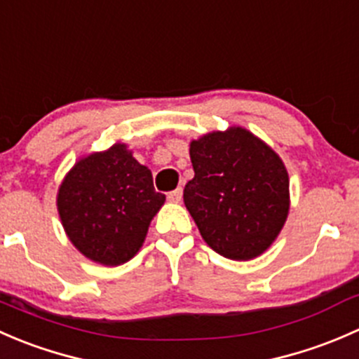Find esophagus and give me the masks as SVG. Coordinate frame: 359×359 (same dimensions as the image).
<instances>
[{"label":"esophagus","mask_w":359,"mask_h":359,"mask_svg":"<svg viewBox=\"0 0 359 359\" xmlns=\"http://www.w3.org/2000/svg\"><path fill=\"white\" fill-rule=\"evenodd\" d=\"M166 198H168L172 203H179L180 200H182V189L179 187V189H175V191H170L168 196Z\"/></svg>","instance_id":"1"}]
</instances>
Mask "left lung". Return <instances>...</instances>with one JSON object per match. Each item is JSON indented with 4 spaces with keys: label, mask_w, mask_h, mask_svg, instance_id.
I'll return each instance as SVG.
<instances>
[{
    "label": "left lung",
    "mask_w": 359,
    "mask_h": 359,
    "mask_svg": "<svg viewBox=\"0 0 359 359\" xmlns=\"http://www.w3.org/2000/svg\"><path fill=\"white\" fill-rule=\"evenodd\" d=\"M189 154L194 177L184 203L206 245L233 260L269 248L290 208L280 156L240 126L193 140Z\"/></svg>",
    "instance_id": "1"
}]
</instances>
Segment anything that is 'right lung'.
I'll return each instance as SVG.
<instances>
[{
  "label": "right lung",
  "instance_id": "add662e5",
  "mask_svg": "<svg viewBox=\"0 0 359 359\" xmlns=\"http://www.w3.org/2000/svg\"><path fill=\"white\" fill-rule=\"evenodd\" d=\"M165 203L147 166L125 144L79 159L64 179L57 206L69 240L88 259L119 266L142 247Z\"/></svg>",
  "mask_w": 359,
  "mask_h": 359
}]
</instances>
